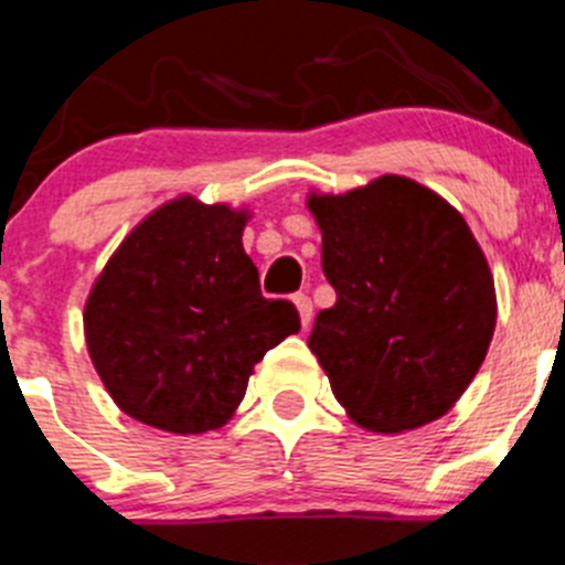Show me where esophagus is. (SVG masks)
<instances>
[{"instance_id":"esophagus-1","label":"esophagus","mask_w":565,"mask_h":565,"mask_svg":"<svg viewBox=\"0 0 565 565\" xmlns=\"http://www.w3.org/2000/svg\"><path fill=\"white\" fill-rule=\"evenodd\" d=\"M294 306H297V311H299V322H302V328L311 326V319H313V306H311V299H308L306 294H297V297H294Z\"/></svg>"}]
</instances>
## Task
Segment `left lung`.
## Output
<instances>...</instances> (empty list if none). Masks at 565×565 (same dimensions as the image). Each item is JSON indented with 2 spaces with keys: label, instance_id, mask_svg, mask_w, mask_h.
<instances>
[{
  "label": "left lung",
  "instance_id": "left-lung-1",
  "mask_svg": "<svg viewBox=\"0 0 565 565\" xmlns=\"http://www.w3.org/2000/svg\"><path fill=\"white\" fill-rule=\"evenodd\" d=\"M306 206L337 291L308 348L344 413L384 436L450 413L498 319L495 279L461 212L404 174L311 192Z\"/></svg>",
  "mask_w": 565,
  "mask_h": 565
}]
</instances>
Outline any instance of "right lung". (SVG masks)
<instances>
[{"label": "right lung", "instance_id": "obj_1", "mask_svg": "<svg viewBox=\"0 0 565 565\" xmlns=\"http://www.w3.org/2000/svg\"><path fill=\"white\" fill-rule=\"evenodd\" d=\"M248 209L181 194L149 212L84 302V339L113 402L154 430L198 436L237 413L254 364L299 331L259 294Z\"/></svg>", "mask_w": 565, "mask_h": 565}]
</instances>
